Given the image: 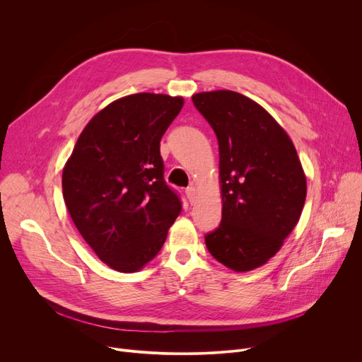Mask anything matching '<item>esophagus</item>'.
<instances>
[{
	"mask_svg": "<svg viewBox=\"0 0 362 362\" xmlns=\"http://www.w3.org/2000/svg\"><path fill=\"white\" fill-rule=\"evenodd\" d=\"M185 194H186V197H187L189 202H191V204H194V202H195V198H197V191H195V187H194V186H191V187H186Z\"/></svg>",
	"mask_w": 362,
	"mask_h": 362,
	"instance_id": "esophagus-1",
	"label": "esophagus"
}]
</instances>
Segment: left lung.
<instances>
[{
  "instance_id": "8db88e82",
  "label": "left lung",
  "mask_w": 362,
  "mask_h": 362,
  "mask_svg": "<svg viewBox=\"0 0 362 362\" xmlns=\"http://www.w3.org/2000/svg\"><path fill=\"white\" fill-rule=\"evenodd\" d=\"M218 141L221 221L205 235L210 254L235 272L267 262L296 226L307 179L296 149L259 104L233 90L195 93Z\"/></svg>"
}]
</instances>
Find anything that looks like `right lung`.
<instances>
[{
  "mask_svg": "<svg viewBox=\"0 0 362 362\" xmlns=\"http://www.w3.org/2000/svg\"><path fill=\"white\" fill-rule=\"evenodd\" d=\"M182 107L180 97L146 92L114 101L86 124L66 163L69 214L114 270H141L182 211L160 154V141Z\"/></svg>",
  "mask_w": 362,
  "mask_h": 362,
  "instance_id": "right-lung-1",
  "label": "right lung"
}]
</instances>
